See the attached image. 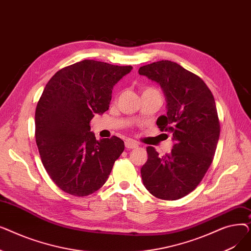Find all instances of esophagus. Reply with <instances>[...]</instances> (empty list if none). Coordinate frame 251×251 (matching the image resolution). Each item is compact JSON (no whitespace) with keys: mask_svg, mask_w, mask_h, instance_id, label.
I'll return each instance as SVG.
<instances>
[{"mask_svg":"<svg viewBox=\"0 0 251 251\" xmlns=\"http://www.w3.org/2000/svg\"><path fill=\"white\" fill-rule=\"evenodd\" d=\"M125 147L128 150H132V149H136L138 147V144L135 141H133V140L128 139V140L125 141Z\"/></svg>","mask_w":251,"mask_h":251,"instance_id":"obj_1","label":"esophagus"}]
</instances>
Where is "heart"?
Instances as JSON below:
<instances>
[{"mask_svg": "<svg viewBox=\"0 0 251 251\" xmlns=\"http://www.w3.org/2000/svg\"><path fill=\"white\" fill-rule=\"evenodd\" d=\"M144 92H157V94H159V91H157V90L154 89V88H152V87H147V88H144L143 91H142V94H144Z\"/></svg>", "mask_w": 251, "mask_h": 251, "instance_id": "heart-1", "label": "heart"}]
</instances>
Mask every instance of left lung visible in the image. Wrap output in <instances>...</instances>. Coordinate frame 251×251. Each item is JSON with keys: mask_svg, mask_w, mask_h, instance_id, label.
Here are the masks:
<instances>
[{"mask_svg": "<svg viewBox=\"0 0 251 251\" xmlns=\"http://www.w3.org/2000/svg\"><path fill=\"white\" fill-rule=\"evenodd\" d=\"M138 72L163 88L168 112L156 125L175 141L163 156L147 148L148 161L140 171L143 185L157 199L176 201L197 187L214 160L221 130L215 99L200 76L175 62H154Z\"/></svg>", "mask_w": 251, "mask_h": 251, "instance_id": "obj_1", "label": "left lung"}]
</instances>
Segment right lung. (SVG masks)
Instances as JSON below:
<instances>
[{
    "instance_id": "obj_1",
    "label": "right lung",
    "mask_w": 251,
    "mask_h": 251,
    "mask_svg": "<svg viewBox=\"0 0 251 251\" xmlns=\"http://www.w3.org/2000/svg\"><path fill=\"white\" fill-rule=\"evenodd\" d=\"M131 69L83 60L47 83L35 109V141L47 173L64 192L86 196L99 190L123 152L117 136L98 141L90 121L109 109L114 85Z\"/></svg>"
}]
</instances>
